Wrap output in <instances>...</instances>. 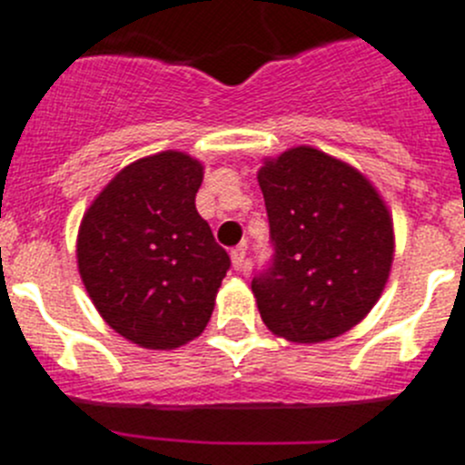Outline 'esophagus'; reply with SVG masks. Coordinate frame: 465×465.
<instances>
[{"label":"esophagus","mask_w":465,"mask_h":465,"mask_svg":"<svg viewBox=\"0 0 465 465\" xmlns=\"http://www.w3.org/2000/svg\"><path fill=\"white\" fill-rule=\"evenodd\" d=\"M230 260H232V267L240 272V269H244V262H246V246L240 244L235 246V249L230 251Z\"/></svg>","instance_id":"obj_1"}]
</instances>
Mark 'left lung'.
I'll return each mask as SVG.
<instances>
[{
  "instance_id": "left-lung-1",
  "label": "left lung",
  "mask_w": 465,
  "mask_h": 465,
  "mask_svg": "<svg viewBox=\"0 0 465 465\" xmlns=\"http://www.w3.org/2000/svg\"><path fill=\"white\" fill-rule=\"evenodd\" d=\"M272 264L251 290L262 322L290 342L338 338L379 302L395 255L386 203L353 166L290 148L258 171Z\"/></svg>"
}]
</instances>
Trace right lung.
I'll return each mask as SVG.
<instances>
[{
  "label": "right lung",
  "instance_id": "obj_1",
  "mask_svg": "<svg viewBox=\"0 0 465 465\" xmlns=\"http://www.w3.org/2000/svg\"><path fill=\"white\" fill-rule=\"evenodd\" d=\"M201 183L203 163L178 150L136 159L79 225V276L93 306L139 347H183L214 311L230 258L196 210Z\"/></svg>",
  "mask_w": 465,
  "mask_h": 465
}]
</instances>
